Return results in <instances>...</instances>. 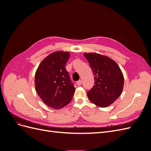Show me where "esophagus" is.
Here are the masks:
<instances>
[{
  "label": "esophagus",
  "mask_w": 151,
  "mask_h": 151,
  "mask_svg": "<svg viewBox=\"0 0 151 151\" xmlns=\"http://www.w3.org/2000/svg\"><path fill=\"white\" fill-rule=\"evenodd\" d=\"M76 84H77V86H81V84H82V81L81 80H79V81H78L76 83Z\"/></svg>",
  "instance_id": "34e87169"
}]
</instances>
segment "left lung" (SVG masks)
<instances>
[{"mask_svg":"<svg viewBox=\"0 0 151 151\" xmlns=\"http://www.w3.org/2000/svg\"><path fill=\"white\" fill-rule=\"evenodd\" d=\"M94 76V85L88 92L90 101L96 106L106 108L121 95L124 77L115 61L104 55L84 53Z\"/></svg>","mask_w":151,"mask_h":151,"instance_id":"8db88e82","label":"left lung"}]
</instances>
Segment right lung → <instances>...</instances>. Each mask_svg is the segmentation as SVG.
Here are the masks:
<instances>
[{
    "label": "right lung",
    "instance_id": "1",
    "mask_svg": "<svg viewBox=\"0 0 151 151\" xmlns=\"http://www.w3.org/2000/svg\"><path fill=\"white\" fill-rule=\"evenodd\" d=\"M68 52L56 51L41 62L35 76V90L48 106L59 109L69 104L76 89L71 83L65 64Z\"/></svg>",
    "mask_w": 151,
    "mask_h": 151
}]
</instances>
